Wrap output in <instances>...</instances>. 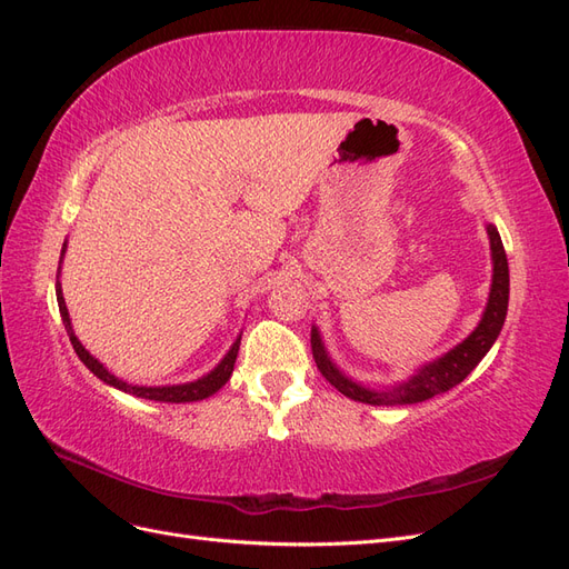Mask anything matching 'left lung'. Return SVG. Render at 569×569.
Listing matches in <instances>:
<instances>
[{"label":"left lung","mask_w":569,"mask_h":569,"mask_svg":"<svg viewBox=\"0 0 569 569\" xmlns=\"http://www.w3.org/2000/svg\"><path fill=\"white\" fill-rule=\"evenodd\" d=\"M489 238H491V252H493V283H491L489 305H486V312L479 321V327L472 331V336H467L458 348H452L448 355L441 357V360L419 369L410 381L400 383L398 388H391V391H371V388H365L340 375V371L333 367V362L329 360L327 350H323L317 329H312L310 343H312V355L321 377L327 379L336 391L348 396L350 400L367 402V405H412V402L429 400L438 393H446L452 386L465 381L469 371L481 362V357L496 343V338L502 329V321H506V315H508V298H510L508 257L493 226H489Z\"/></svg>","instance_id":"1"}]
</instances>
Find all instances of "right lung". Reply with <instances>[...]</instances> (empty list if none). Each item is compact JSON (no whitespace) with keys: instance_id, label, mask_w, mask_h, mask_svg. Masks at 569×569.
<instances>
[{"instance_id":"add662e5","label":"right lung","mask_w":569,"mask_h":569,"mask_svg":"<svg viewBox=\"0 0 569 569\" xmlns=\"http://www.w3.org/2000/svg\"><path fill=\"white\" fill-rule=\"evenodd\" d=\"M67 248V246H63ZM63 254V250H61ZM57 302H59V312H61V319H63V327H67V333H69V340L71 346L76 350V355L80 357V362H83L92 375L97 379H102L104 383L119 388V391H126V393H133L138 398H148V400H159V402H192V400H204L209 396H214L219 388L231 379V371H233V365H236V357H238V346H240V338L233 343V348L229 350V355L223 357L221 365L209 371L207 377L192 381V383H181V386H159V388H148V386H128L126 381L117 379L113 375H109V371L94 360V357L80 346V340L76 338L73 329H71V319H69V310H67V302H63V296H61V283L57 281Z\"/></svg>"}]
</instances>
